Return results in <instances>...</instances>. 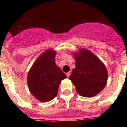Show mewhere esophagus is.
I'll list each match as a JSON object with an SVG mask.
<instances>
[{
	"instance_id": "obj_1",
	"label": "esophagus",
	"mask_w": 127,
	"mask_h": 127,
	"mask_svg": "<svg viewBox=\"0 0 127 127\" xmlns=\"http://www.w3.org/2000/svg\"><path fill=\"white\" fill-rule=\"evenodd\" d=\"M70 72H67V73H66V75H67V76L68 77H69V76H70Z\"/></svg>"
}]
</instances>
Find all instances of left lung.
Instances as JSON below:
<instances>
[{"mask_svg": "<svg viewBox=\"0 0 127 127\" xmlns=\"http://www.w3.org/2000/svg\"><path fill=\"white\" fill-rule=\"evenodd\" d=\"M76 67L69 79L76 86L77 92L85 97H94L105 87L107 71L105 65L94 53L82 49L74 55Z\"/></svg>", "mask_w": 127, "mask_h": 127, "instance_id": "left-lung-1", "label": "left lung"}]
</instances>
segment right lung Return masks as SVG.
<instances>
[{
  "instance_id": "right-lung-1",
  "label": "right lung",
  "mask_w": 127,
  "mask_h": 127,
  "mask_svg": "<svg viewBox=\"0 0 127 127\" xmlns=\"http://www.w3.org/2000/svg\"><path fill=\"white\" fill-rule=\"evenodd\" d=\"M56 52H44L30 69L27 83L31 94L41 102H48L57 95L58 86L67 76L55 62Z\"/></svg>"
}]
</instances>
